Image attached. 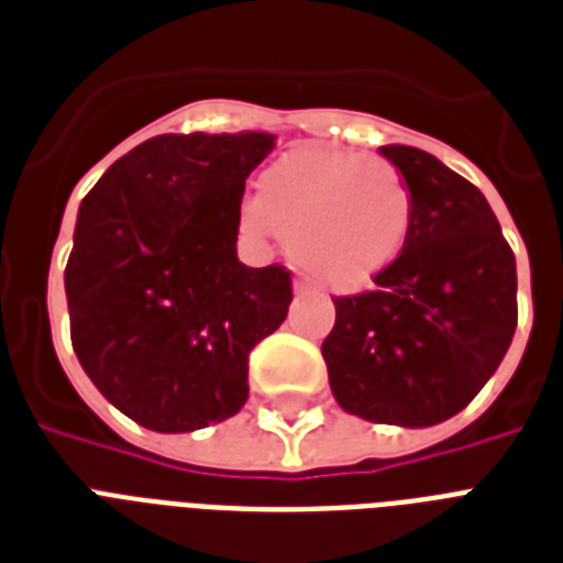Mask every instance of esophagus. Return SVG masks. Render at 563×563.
<instances>
[{"instance_id": "1", "label": "esophagus", "mask_w": 563, "mask_h": 563, "mask_svg": "<svg viewBox=\"0 0 563 563\" xmlns=\"http://www.w3.org/2000/svg\"><path fill=\"white\" fill-rule=\"evenodd\" d=\"M295 291H298V295H307L309 283L307 280H298V283H295Z\"/></svg>"}]
</instances>
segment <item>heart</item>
I'll return each mask as SVG.
<instances>
[{"label":"heart","instance_id":"heart-1","mask_svg":"<svg viewBox=\"0 0 563 563\" xmlns=\"http://www.w3.org/2000/svg\"><path fill=\"white\" fill-rule=\"evenodd\" d=\"M415 195L394 163L360 152H295L242 203L247 233L277 236L295 263L335 291H360L400 256Z\"/></svg>","mask_w":563,"mask_h":563}]
</instances>
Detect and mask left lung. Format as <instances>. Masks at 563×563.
Wrapping results in <instances>:
<instances>
[{"label":"left lung","mask_w":563,"mask_h":563,"mask_svg":"<svg viewBox=\"0 0 563 563\" xmlns=\"http://www.w3.org/2000/svg\"><path fill=\"white\" fill-rule=\"evenodd\" d=\"M415 195L409 239L374 289L339 295L321 344L344 411L435 427L499 368L517 327L515 251L485 195L411 145H383Z\"/></svg>","instance_id":"8db88e82"}]
</instances>
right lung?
Returning a JSON list of instances; mask_svg holds the SVG:
<instances>
[{
	"label": "right lung",
	"mask_w": 563,
	"mask_h": 563,
	"mask_svg": "<svg viewBox=\"0 0 563 563\" xmlns=\"http://www.w3.org/2000/svg\"><path fill=\"white\" fill-rule=\"evenodd\" d=\"M274 134H161L78 207L64 272L73 351L122 415L192 432L247 400V353L283 324L291 274L236 256L247 175Z\"/></svg>",
	"instance_id": "1"
}]
</instances>
